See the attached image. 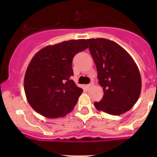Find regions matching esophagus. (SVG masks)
Wrapping results in <instances>:
<instances>
[{
    "instance_id": "esophagus-1",
    "label": "esophagus",
    "mask_w": 157,
    "mask_h": 157,
    "mask_svg": "<svg viewBox=\"0 0 157 157\" xmlns=\"http://www.w3.org/2000/svg\"><path fill=\"white\" fill-rule=\"evenodd\" d=\"M92 86H93V83H90V84L86 85V88L87 89V90H89L90 88H91Z\"/></svg>"
}]
</instances>
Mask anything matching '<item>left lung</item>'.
Segmentation results:
<instances>
[{
    "label": "left lung",
    "instance_id": "8db88e82",
    "mask_svg": "<svg viewBox=\"0 0 157 157\" xmlns=\"http://www.w3.org/2000/svg\"><path fill=\"white\" fill-rule=\"evenodd\" d=\"M94 60L103 97L95 102L97 110L120 115L137 102L141 91L140 71L131 55L121 46L106 39H87Z\"/></svg>",
    "mask_w": 157,
    "mask_h": 157
}]
</instances>
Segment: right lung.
I'll use <instances>...</instances> for the list:
<instances>
[{"label":"right lung","instance_id":"right-lung-1","mask_svg":"<svg viewBox=\"0 0 157 157\" xmlns=\"http://www.w3.org/2000/svg\"><path fill=\"white\" fill-rule=\"evenodd\" d=\"M88 48L85 39L64 41L41 49L30 61L24 77V90L30 106L48 118L72 112L83 90L71 80L72 60Z\"/></svg>","mask_w":157,"mask_h":157}]
</instances>
